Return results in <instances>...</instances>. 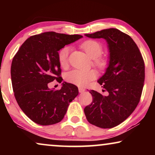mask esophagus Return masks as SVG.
<instances>
[{"instance_id":"esophagus-1","label":"esophagus","mask_w":155,"mask_h":155,"mask_svg":"<svg viewBox=\"0 0 155 155\" xmlns=\"http://www.w3.org/2000/svg\"><path fill=\"white\" fill-rule=\"evenodd\" d=\"M78 91H79L80 93H83L84 91H85V89H84L82 87H79L78 88Z\"/></svg>"}]
</instances>
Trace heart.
I'll list each match as a JSON object with an SVG mask.
<instances>
[{
  "label": "heart",
  "instance_id": "1",
  "mask_svg": "<svg viewBox=\"0 0 155 155\" xmlns=\"http://www.w3.org/2000/svg\"><path fill=\"white\" fill-rule=\"evenodd\" d=\"M81 47L85 51L91 58H94V65L97 68L103 71L107 68L108 61L105 58L100 56L102 54L103 47L100 42L96 40H87L81 44ZM71 48L65 46L58 52V61L61 66L65 68L68 63ZM97 73L94 70L74 69L65 74V79L68 82L79 86H84L94 80Z\"/></svg>",
  "mask_w": 155,
  "mask_h": 155
}]
</instances>
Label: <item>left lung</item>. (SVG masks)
I'll return each instance as SVG.
<instances>
[{"instance_id":"left-lung-1","label":"left lung","mask_w":155,"mask_h":155,"mask_svg":"<svg viewBox=\"0 0 155 155\" xmlns=\"http://www.w3.org/2000/svg\"><path fill=\"white\" fill-rule=\"evenodd\" d=\"M107 41L110 56L106 73L98 80L108 92L90 90L92 102L84 109L87 120L101 128H114L124 122L138 104L145 81V63L130 36L115 28L86 34Z\"/></svg>"}]
</instances>
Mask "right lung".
I'll return each mask as SVG.
<instances>
[{
    "instance_id": "obj_1",
    "label": "right lung",
    "mask_w": 155,
    "mask_h": 155,
    "mask_svg": "<svg viewBox=\"0 0 155 155\" xmlns=\"http://www.w3.org/2000/svg\"><path fill=\"white\" fill-rule=\"evenodd\" d=\"M82 36L47 31L31 36L20 46L12 61L14 95L22 111L36 124L48 126L60 122L78 89L64 82L61 90L48 88L49 82H61L58 51Z\"/></svg>"
}]
</instances>
